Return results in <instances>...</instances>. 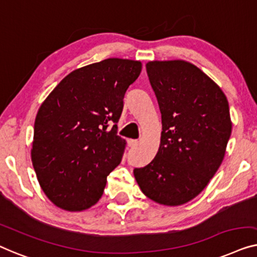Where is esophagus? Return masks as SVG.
Wrapping results in <instances>:
<instances>
[{"instance_id": "34e87169", "label": "esophagus", "mask_w": 257, "mask_h": 257, "mask_svg": "<svg viewBox=\"0 0 257 257\" xmlns=\"http://www.w3.org/2000/svg\"><path fill=\"white\" fill-rule=\"evenodd\" d=\"M137 143H139V141H137V140H128L129 147H136Z\"/></svg>"}]
</instances>
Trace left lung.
I'll return each instance as SVG.
<instances>
[{
	"label": "left lung",
	"instance_id": "8db88e82",
	"mask_svg": "<svg viewBox=\"0 0 257 257\" xmlns=\"http://www.w3.org/2000/svg\"><path fill=\"white\" fill-rule=\"evenodd\" d=\"M147 73L162 114L156 157L134 170L151 200L178 206L196 198L215 175L232 133L221 88L185 60L149 61Z\"/></svg>",
	"mask_w": 257,
	"mask_h": 257
}]
</instances>
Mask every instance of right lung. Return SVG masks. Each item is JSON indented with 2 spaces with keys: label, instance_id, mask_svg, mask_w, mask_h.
<instances>
[{
  "label": "right lung",
  "instance_id": "obj_1",
  "mask_svg": "<svg viewBox=\"0 0 257 257\" xmlns=\"http://www.w3.org/2000/svg\"><path fill=\"white\" fill-rule=\"evenodd\" d=\"M141 70V61L120 58L87 65L66 75L42 103L31 160L42 190L58 207L84 211L102 196L123 156L116 123Z\"/></svg>",
  "mask_w": 257,
  "mask_h": 257
}]
</instances>
